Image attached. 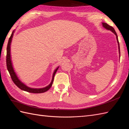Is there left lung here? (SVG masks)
Returning a JSON list of instances; mask_svg holds the SVG:
<instances>
[{"label":"left lung","instance_id":"8db88e82","mask_svg":"<svg viewBox=\"0 0 129 129\" xmlns=\"http://www.w3.org/2000/svg\"><path fill=\"white\" fill-rule=\"evenodd\" d=\"M102 25L103 27L108 30H109V31H111L113 33L115 34V35L116 36V40H117V42H118V49H119V57L120 56V46H119V41H118V36L117 34H116V33L115 31V29H114V28L112 26H110L109 25H108L107 23L105 22H102Z\"/></svg>","mask_w":129,"mask_h":129}]
</instances>
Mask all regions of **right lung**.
Wrapping results in <instances>:
<instances>
[{"label":"right lung","instance_id":"1","mask_svg":"<svg viewBox=\"0 0 129 129\" xmlns=\"http://www.w3.org/2000/svg\"><path fill=\"white\" fill-rule=\"evenodd\" d=\"M14 32H15V30H14L13 32H12L11 36L9 38V40L8 46H7V66L8 70L12 80H13L14 83L18 87L20 88L21 89H22L23 91L30 92V93H43L47 91L48 89H49V88L51 87V86H52L53 84L54 77L56 72L57 71L59 67L56 68V69L54 70V71L52 81H51V82L50 83V84L49 85L45 87L40 88H31V87H29L27 86H26L25 83H23L19 79V77H17L15 71L14 69L13 64H12L11 53H10V48H11L10 46H11L12 39H13Z\"/></svg>","mask_w":129,"mask_h":129}]
</instances>
